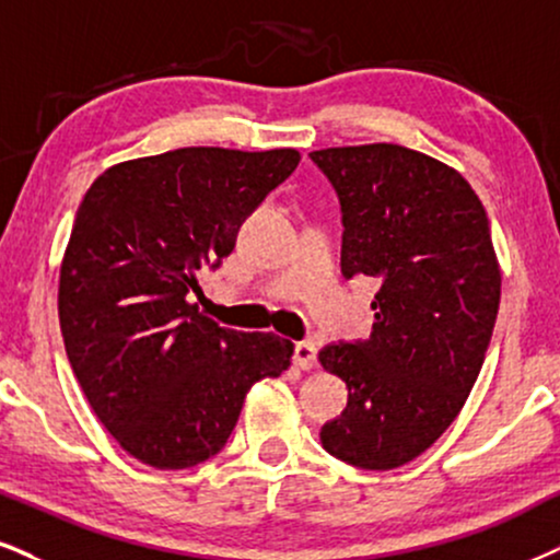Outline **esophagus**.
<instances>
[{"instance_id":"1","label":"esophagus","mask_w":560,"mask_h":560,"mask_svg":"<svg viewBox=\"0 0 560 560\" xmlns=\"http://www.w3.org/2000/svg\"><path fill=\"white\" fill-rule=\"evenodd\" d=\"M293 363L299 365V369H303V371L314 369V365H316V345L308 342V340H303V342L295 345Z\"/></svg>"}]
</instances>
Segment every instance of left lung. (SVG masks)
<instances>
[{
	"label": "left lung",
	"mask_w": 560,
	"mask_h": 560,
	"mask_svg": "<svg viewBox=\"0 0 560 560\" xmlns=\"http://www.w3.org/2000/svg\"><path fill=\"white\" fill-rule=\"evenodd\" d=\"M342 212L345 280L374 278L369 340L332 342L319 361L348 384L322 446L361 470H395L459 416L501 301L486 207L446 163L402 144L314 150Z\"/></svg>",
	"instance_id": "1"
}]
</instances>
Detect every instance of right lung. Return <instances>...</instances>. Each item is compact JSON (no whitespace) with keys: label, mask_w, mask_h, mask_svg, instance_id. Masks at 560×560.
<instances>
[{"label":"right lung","mask_w":560,"mask_h":560,"mask_svg":"<svg viewBox=\"0 0 560 560\" xmlns=\"http://www.w3.org/2000/svg\"><path fill=\"white\" fill-rule=\"evenodd\" d=\"M299 150L182 148L103 171L59 275V324L90 407L135 459L186 470L215 457L246 392L291 365L293 342L220 327L191 303Z\"/></svg>","instance_id":"1"}]
</instances>
